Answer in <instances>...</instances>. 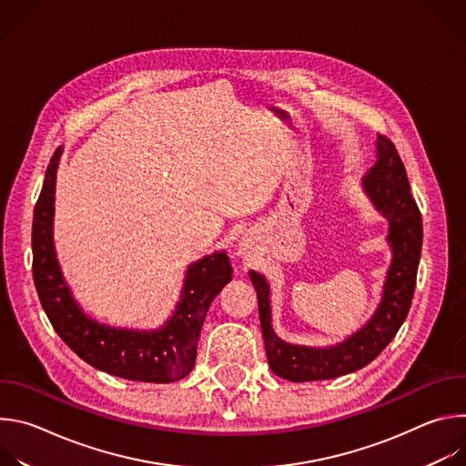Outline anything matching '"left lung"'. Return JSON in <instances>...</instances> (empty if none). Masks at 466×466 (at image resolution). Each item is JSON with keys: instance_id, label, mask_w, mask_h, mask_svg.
I'll use <instances>...</instances> for the list:
<instances>
[{"instance_id": "obj_1", "label": "left lung", "mask_w": 466, "mask_h": 466, "mask_svg": "<svg viewBox=\"0 0 466 466\" xmlns=\"http://www.w3.org/2000/svg\"><path fill=\"white\" fill-rule=\"evenodd\" d=\"M376 146L378 160L363 178V186L374 205L390 221L389 241L394 258L387 275L381 304L369 324L345 343L331 349L288 345L275 336L271 326L268 282L254 271L248 273L258 297L265 354H268L271 370L284 380L299 383L329 380L363 369L380 356L408 317L422 248V218L410 189L404 162L394 144L385 135H378Z\"/></svg>"}]
</instances>
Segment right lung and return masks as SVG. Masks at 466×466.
I'll use <instances>...</instances> for the list:
<instances>
[{"label": "right lung", "mask_w": 466, "mask_h": 466, "mask_svg": "<svg viewBox=\"0 0 466 466\" xmlns=\"http://www.w3.org/2000/svg\"><path fill=\"white\" fill-rule=\"evenodd\" d=\"M60 147L53 153L33 216V279L40 304L60 339L92 367L117 378L169 383L195 365L198 331L218 293L232 279L225 252L187 269L184 295L171 320L158 331L116 329L88 319L66 288L53 247V201Z\"/></svg>", "instance_id": "right-lung-1"}]
</instances>
